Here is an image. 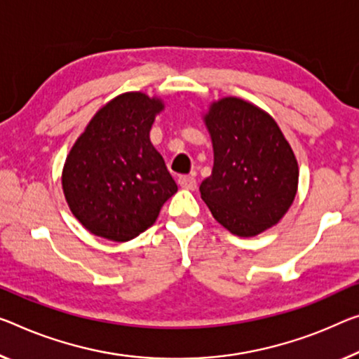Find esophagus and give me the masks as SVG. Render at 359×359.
Returning <instances> with one entry per match:
<instances>
[{
	"label": "esophagus",
	"mask_w": 359,
	"mask_h": 359,
	"mask_svg": "<svg viewBox=\"0 0 359 359\" xmlns=\"http://www.w3.org/2000/svg\"><path fill=\"white\" fill-rule=\"evenodd\" d=\"M178 184L181 187H184V189H189V191H194L197 187V181L194 176H180L178 178Z\"/></svg>",
	"instance_id": "34e87169"
}]
</instances>
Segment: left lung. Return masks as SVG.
<instances>
[{"label": "left lung", "mask_w": 359, "mask_h": 359, "mask_svg": "<svg viewBox=\"0 0 359 359\" xmlns=\"http://www.w3.org/2000/svg\"><path fill=\"white\" fill-rule=\"evenodd\" d=\"M213 170L201 184L213 218L241 237L271 228L294 202L299 165L278 123L260 107L223 97L205 114Z\"/></svg>", "instance_id": "1"}]
</instances>
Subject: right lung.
<instances>
[{"instance_id": "right-lung-1", "label": "right lung", "mask_w": 359, "mask_h": 359, "mask_svg": "<svg viewBox=\"0 0 359 359\" xmlns=\"http://www.w3.org/2000/svg\"><path fill=\"white\" fill-rule=\"evenodd\" d=\"M163 102L133 91L99 109L70 149L62 189L74 217L95 236L126 242L156 223L178 186L149 131Z\"/></svg>"}]
</instances>
